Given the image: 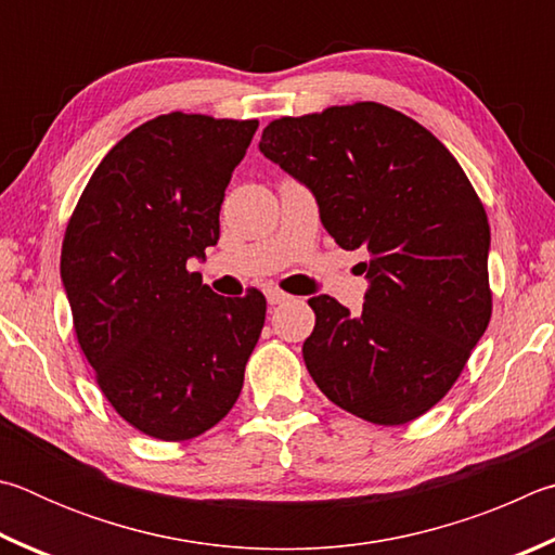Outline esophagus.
Returning <instances> with one entry per match:
<instances>
[{"label":"esophagus","mask_w":555,"mask_h":555,"mask_svg":"<svg viewBox=\"0 0 555 555\" xmlns=\"http://www.w3.org/2000/svg\"><path fill=\"white\" fill-rule=\"evenodd\" d=\"M266 299H268V305H285L287 299H289V295L283 293V289L268 287V289H266Z\"/></svg>","instance_id":"esophagus-1"}]
</instances>
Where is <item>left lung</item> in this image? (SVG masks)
<instances>
[{"label":"left lung","mask_w":555,"mask_h":555,"mask_svg":"<svg viewBox=\"0 0 555 555\" xmlns=\"http://www.w3.org/2000/svg\"><path fill=\"white\" fill-rule=\"evenodd\" d=\"M260 151L314 192L338 246L367 253L361 314L309 299V375L365 422H414L459 380L492 317L490 223L468 175L431 131L377 102L280 116Z\"/></svg>","instance_id":"left-lung-1"}]
</instances>
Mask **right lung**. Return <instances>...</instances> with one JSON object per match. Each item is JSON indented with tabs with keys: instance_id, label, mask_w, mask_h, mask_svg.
<instances>
[{
	"instance_id": "add662e5",
	"label": "right lung",
	"mask_w": 555,
	"mask_h": 555,
	"mask_svg": "<svg viewBox=\"0 0 555 555\" xmlns=\"http://www.w3.org/2000/svg\"><path fill=\"white\" fill-rule=\"evenodd\" d=\"M256 119L170 112L126 133L67 221L61 278L106 400L158 441L209 431L236 404L266 297L214 295L190 258L219 241L231 172Z\"/></svg>"
}]
</instances>
